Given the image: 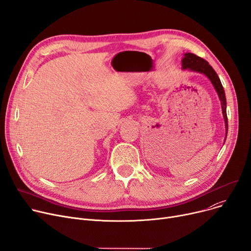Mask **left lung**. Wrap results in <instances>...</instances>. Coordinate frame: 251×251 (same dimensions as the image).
<instances>
[{"label": "left lung", "instance_id": "1", "mask_svg": "<svg viewBox=\"0 0 251 251\" xmlns=\"http://www.w3.org/2000/svg\"><path fill=\"white\" fill-rule=\"evenodd\" d=\"M182 67L183 69H189L191 71H196L200 73H203L208 77V79L212 81L214 87L216 88L219 98L221 100L222 103V111H223V116L224 119H225V123H226V130L228 132V118H227V101H226V96H225V90H224V87L221 83L220 78L216 71L213 69L212 66L208 64L207 61L204 59L196 56L194 54H191V52H187L185 54V57L182 60Z\"/></svg>", "mask_w": 251, "mask_h": 251}]
</instances>
